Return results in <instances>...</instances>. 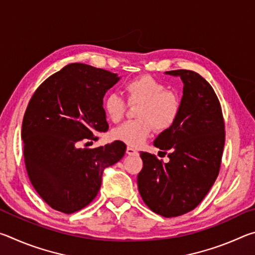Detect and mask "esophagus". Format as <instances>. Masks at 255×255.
<instances>
[{
    "instance_id": "esophagus-1",
    "label": "esophagus",
    "mask_w": 255,
    "mask_h": 255,
    "mask_svg": "<svg viewBox=\"0 0 255 255\" xmlns=\"http://www.w3.org/2000/svg\"><path fill=\"white\" fill-rule=\"evenodd\" d=\"M126 153H127L128 155H138V152H137V150H136L135 148L130 147V146H128V147H127V149H126Z\"/></svg>"
}]
</instances>
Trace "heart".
Instances as JSON below:
<instances>
[{
    "label": "heart",
    "mask_w": 255,
    "mask_h": 255,
    "mask_svg": "<svg viewBox=\"0 0 255 255\" xmlns=\"http://www.w3.org/2000/svg\"><path fill=\"white\" fill-rule=\"evenodd\" d=\"M128 102L139 103L136 115L138 119L128 120L114 130V137L129 146L137 147L147 139L153 131L170 128L178 119L181 99L173 90L165 89V84L153 76L144 75L128 81L124 85ZM107 117L118 123L124 118L127 103L117 93L108 94L103 102Z\"/></svg>",
    "instance_id": "obj_1"
}]
</instances>
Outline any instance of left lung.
<instances>
[{"instance_id": "left-lung-1", "label": "left lung", "mask_w": 255, "mask_h": 255, "mask_svg": "<svg viewBox=\"0 0 255 255\" xmlns=\"http://www.w3.org/2000/svg\"><path fill=\"white\" fill-rule=\"evenodd\" d=\"M165 74L180 76L183 82L178 119L154 140L155 147L170 152V162L140 152L143 169L137 184L150 210L163 217H176L195 209L217 179L225 124L218 98L204 77L188 70Z\"/></svg>"}]
</instances>
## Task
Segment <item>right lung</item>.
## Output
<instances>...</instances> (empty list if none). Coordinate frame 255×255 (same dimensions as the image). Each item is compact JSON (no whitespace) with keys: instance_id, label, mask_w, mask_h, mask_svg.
I'll use <instances>...</instances> for the list:
<instances>
[{"instance_id":"add662e5","label":"right lung","mask_w":255,"mask_h":255,"mask_svg":"<svg viewBox=\"0 0 255 255\" xmlns=\"http://www.w3.org/2000/svg\"><path fill=\"white\" fill-rule=\"evenodd\" d=\"M120 77L73 63L36 90L25 110L21 137L25 169L33 188L51 208L72 214L97 197L103 170L123 158L120 140L82 148L109 128L103 97Z\"/></svg>"}]
</instances>
